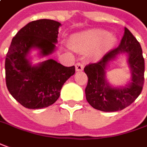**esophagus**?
<instances>
[{
  "instance_id": "1",
  "label": "esophagus",
  "mask_w": 147,
  "mask_h": 147,
  "mask_svg": "<svg viewBox=\"0 0 147 147\" xmlns=\"http://www.w3.org/2000/svg\"><path fill=\"white\" fill-rule=\"evenodd\" d=\"M75 69H76V71H78V72L82 71L84 69V65L82 63L78 62V63H76L75 65Z\"/></svg>"
}]
</instances>
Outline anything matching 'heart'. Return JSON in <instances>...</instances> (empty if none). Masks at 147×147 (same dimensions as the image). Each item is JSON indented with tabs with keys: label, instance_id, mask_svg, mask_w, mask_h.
I'll return each instance as SVG.
<instances>
[{
	"label": "heart",
	"instance_id": "heart-1",
	"mask_svg": "<svg viewBox=\"0 0 147 147\" xmlns=\"http://www.w3.org/2000/svg\"><path fill=\"white\" fill-rule=\"evenodd\" d=\"M116 42V38L106 30L94 29L86 33L73 37L74 47L82 52L90 51L96 48V53L100 54L111 49Z\"/></svg>",
	"mask_w": 147,
	"mask_h": 147
}]
</instances>
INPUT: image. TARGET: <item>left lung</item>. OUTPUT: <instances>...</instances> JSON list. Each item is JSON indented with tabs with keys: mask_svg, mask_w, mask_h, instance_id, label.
<instances>
[{
	"mask_svg": "<svg viewBox=\"0 0 147 147\" xmlns=\"http://www.w3.org/2000/svg\"><path fill=\"white\" fill-rule=\"evenodd\" d=\"M126 53L131 78L125 87H113L105 78V69L110 62ZM145 62L139 42L129 29L125 28L124 36L116 49L107 53L98 62L86 65L84 71L88 77L85 90L87 102L96 110L104 112L122 110L135 101L141 94L144 82Z\"/></svg>",
	"mask_w": 147,
	"mask_h": 147,
	"instance_id": "obj_1",
	"label": "left lung"
}]
</instances>
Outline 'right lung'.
I'll use <instances>...</instances> for the list:
<instances>
[{"mask_svg": "<svg viewBox=\"0 0 147 147\" xmlns=\"http://www.w3.org/2000/svg\"><path fill=\"white\" fill-rule=\"evenodd\" d=\"M60 22L41 19L29 22L13 38L5 58V81L10 94L28 109L51 106L60 96L64 83L75 73L53 59L33 65L30 53L43 57L52 54L57 43Z\"/></svg>", "mask_w": 147, "mask_h": 147, "instance_id": "1", "label": "right lung"}]
</instances>
